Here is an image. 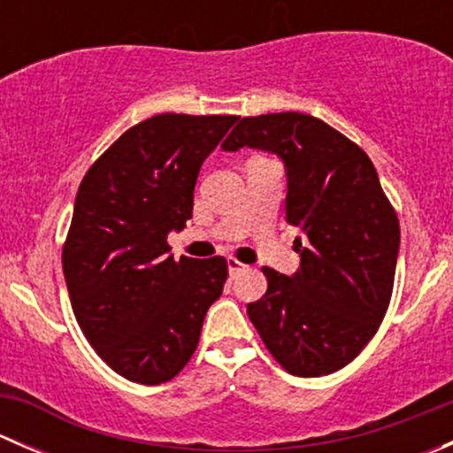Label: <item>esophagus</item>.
<instances>
[{
    "label": "esophagus",
    "instance_id": "1",
    "mask_svg": "<svg viewBox=\"0 0 453 453\" xmlns=\"http://www.w3.org/2000/svg\"><path fill=\"white\" fill-rule=\"evenodd\" d=\"M227 269H230V276L236 278L239 273H243L245 269H250V267L245 263H241L239 258H234V256H230V258H227Z\"/></svg>",
    "mask_w": 453,
    "mask_h": 453
}]
</instances>
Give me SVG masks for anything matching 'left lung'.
<instances>
[{
	"label": "left lung",
	"mask_w": 453,
	"mask_h": 453,
	"mask_svg": "<svg viewBox=\"0 0 453 453\" xmlns=\"http://www.w3.org/2000/svg\"><path fill=\"white\" fill-rule=\"evenodd\" d=\"M223 150H272L285 162L287 223L300 269L263 267L267 291L248 315L272 357L296 377L349 366L390 307L399 219L364 149L324 120L298 111L241 118Z\"/></svg>",
	"instance_id": "left-lung-1"
}]
</instances>
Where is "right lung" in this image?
<instances>
[{
    "label": "right lung",
    "instance_id": "add662e5",
    "mask_svg": "<svg viewBox=\"0 0 453 453\" xmlns=\"http://www.w3.org/2000/svg\"><path fill=\"white\" fill-rule=\"evenodd\" d=\"M239 116L159 113L127 129L85 173L63 273L76 322L98 357L129 381L166 383L197 350L227 280L223 256L168 254L193 217L203 159Z\"/></svg>",
    "mask_w": 453,
    "mask_h": 453
}]
</instances>
